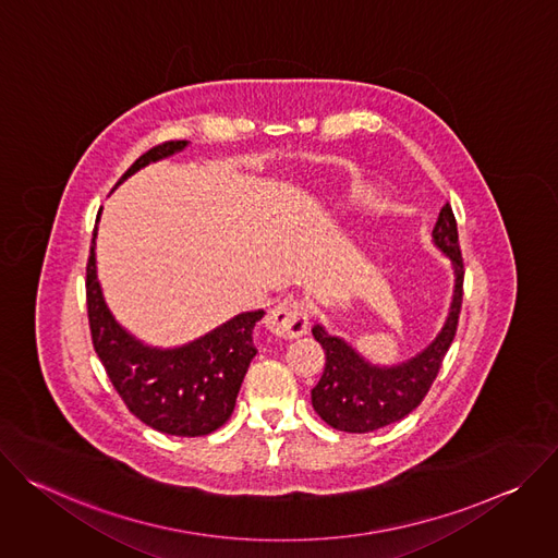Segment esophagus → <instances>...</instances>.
<instances>
[{"mask_svg": "<svg viewBox=\"0 0 558 558\" xmlns=\"http://www.w3.org/2000/svg\"><path fill=\"white\" fill-rule=\"evenodd\" d=\"M265 327L276 336L284 340L302 338L308 329V308L302 300L287 298L278 302L265 317Z\"/></svg>", "mask_w": 558, "mask_h": 558, "instance_id": "esophagus-1", "label": "esophagus"}]
</instances>
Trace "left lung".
I'll return each mask as SVG.
<instances>
[{
	"label": "left lung",
	"mask_w": 558,
	"mask_h": 558,
	"mask_svg": "<svg viewBox=\"0 0 558 558\" xmlns=\"http://www.w3.org/2000/svg\"><path fill=\"white\" fill-rule=\"evenodd\" d=\"M435 245L446 252L454 267V295L448 320L435 342L411 362L395 368L366 364L347 342L331 338L320 325L313 338L323 344L327 364L320 381L311 390V404L329 426L344 433H371L415 411L433 386L441 362L454 340L463 300V258L459 250L457 220L446 203L433 227Z\"/></svg>",
	"instance_id": "left-lung-1"
}]
</instances>
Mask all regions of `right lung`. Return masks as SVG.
Returning <instances> with one entry per match:
<instances>
[{"instance_id": "add662e5", "label": "right lung", "mask_w": 558, "mask_h": 558, "mask_svg": "<svg viewBox=\"0 0 558 558\" xmlns=\"http://www.w3.org/2000/svg\"><path fill=\"white\" fill-rule=\"evenodd\" d=\"M185 145L187 141L154 145L136 158L121 181ZM95 235L97 227L86 265L88 323L93 347L114 390L134 417L158 433L179 437L214 433L233 413L243 377L258 353L252 333L265 311L235 315L227 325L181 349L158 351L143 347L114 323L106 306L97 282Z\"/></svg>"}]
</instances>
